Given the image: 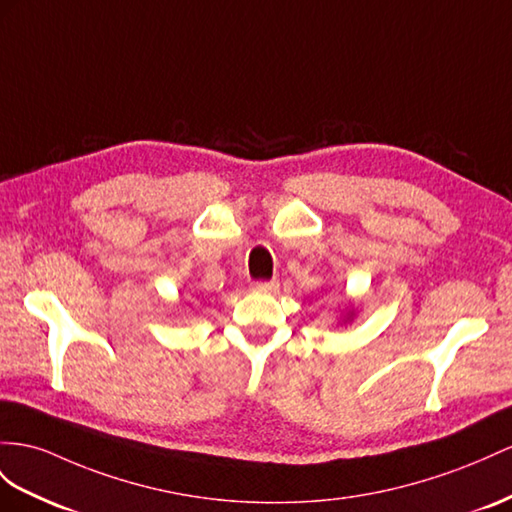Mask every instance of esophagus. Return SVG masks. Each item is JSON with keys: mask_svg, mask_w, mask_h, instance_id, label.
Listing matches in <instances>:
<instances>
[{"mask_svg": "<svg viewBox=\"0 0 512 512\" xmlns=\"http://www.w3.org/2000/svg\"><path fill=\"white\" fill-rule=\"evenodd\" d=\"M279 290V281H257L253 283V292L259 294H274Z\"/></svg>", "mask_w": 512, "mask_h": 512, "instance_id": "esophagus-1", "label": "esophagus"}]
</instances>
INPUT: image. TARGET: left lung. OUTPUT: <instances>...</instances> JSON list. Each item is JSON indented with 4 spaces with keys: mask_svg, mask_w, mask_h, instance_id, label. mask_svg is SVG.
I'll return each mask as SVG.
<instances>
[{
    "mask_svg": "<svg viewBox=\"0 0 512 512\" xmlns=\"http://www.w3.org/2000/svg\"><path fill=\"white\" fill-rule=\"evenodd\" d=\"M352 318H355V303H352V300H348V305H346L342 318H339L337 324H348V322H352Z\"/></svg>",
    "mask_w": 512,
    "mask_h": 512,
    "instance_id": "left-lung-1",
    "label": "left lung"
}]
</instances>
